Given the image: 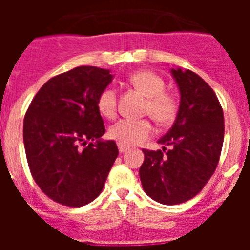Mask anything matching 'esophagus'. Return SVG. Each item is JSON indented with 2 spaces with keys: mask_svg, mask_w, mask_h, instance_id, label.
<instances>
[{
  "mask_svg": "<svg viewBox=\"0 0 250 250\" xmlns=\"http://www.w3.org/2000/svg\"><path fill=\"white\" fill-rule=\"evenodd\" d=\"M118 147H119V151L120 152H125L129 150V146H126V145H123V144H118Z\"/></svg>",
  "mask_w": 250,
  "mask_h": 250,
  "instance_id": "34e87169",
  "label": "esophagus"
}]
</instances>
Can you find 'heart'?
Returning <instances> with one entry per match:
<instances>
[{
	"label": "heart",
	"mask_w": 250,
	"mask_h": 250,
	"mask_svg": "<svg viewBox=\"0 0 250 250\" xmlns=\"http://www.w3.org/2000/svg\"><path fill=\"white\" fill-rule=\"evenodd\" d=\"M129 83L145 96V114L150 115L160 125H169L175 120L179 110L178 99L171 92L165 91L163 77L149 70H141L130 75ZM96 106L104 118L114 119L118 111V95L115 89L105 87L99 94ZM152 131V125L147 119H123L110 126L109 136L118 141V144L129 146L146 140Z\"/></svg>",
	"instance_id": "b5f03b06"
}]
</instances>
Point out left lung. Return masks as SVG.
Returning <instances> with one entry per match:
<instances>
[{
    "label": "left lung",
    "instance_id": "1",
    "mask_svg": "<svg viewBox=\"0 0 250 250\" xmlns=\"http://www.w3.org/2000/svg\"><path fill=\"white\" fill-rule=\"evenodd\" d=\"M171 74L180 90L176 120L158 141L163 150L143 149L139 170L145 193L165 205L188 202L202 191L224 141V114L213 89L190 70L173 68Z\"/></svg>",
    "mask_w": 250,
    "mask_h": 250
}]
</instances>
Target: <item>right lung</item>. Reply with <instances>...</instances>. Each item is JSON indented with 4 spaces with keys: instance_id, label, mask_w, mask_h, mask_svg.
Segmentation results:
<instances>
[{
    "instance_id": "right-lung-1",
    "label": "right lung",
    "mask_w": 250,
    "mask_h": 250,
    "mask_svg": "<svg viewBox=\"0 0 250 250\" xmlns=\"http://www.w3.org/2000/svg\"><path fill=\"white\" fill-rule=\"evenodd\" d=\"M112 81L110 70L79 66L52 77L31 101L23 144L31 175L54 202L79 208L103 190L118 158L114 140L101 141L98 96Z\"/></svg>"
}]
</instances>
